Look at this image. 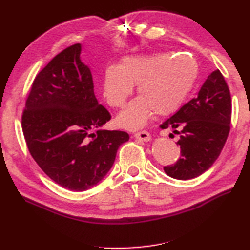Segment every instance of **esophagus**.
Here are the masks:
<instances>
[{
    "instance_id": "obj_1",
    "label": "esophagus",
    "mask_w": 250,
    "mask_h": 250,
    "mask_svg": "<svg viewBox=\"0 0 250 250\" xmlns=\"http://www.w3.org/2000/svg\"><path fill=\"white\" fill-rule=\"evenodd\" d=\"M133 137L137 138L138 140L145 141V142L151 140V135H150V133L147 132V131H145V130H143V131H139V132H135Z\"/></svg>"
}]
</instances>
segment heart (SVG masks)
Instances as JSON below:
<instances>
[{
  "instance_id": "b5f03b06",
  "label": "heart",
  "mask_w": 250,
  "mask_h": 250,
  "mask_svg": "<svg viewBox=\"0 0 250 250\" xmlns=\"http://www.w3.org/2000/svg\"><path fill=\"white\" fill-rule=\"evenodd\" d=\"M198 76L194 59L168 53L125 57L117 66L104 70L103 91L110 107L119 109L132 95L133 86L140 97L118 118L125 128L138 129L153 115L164 117L177 111L193 90Z\"/></svg>"
}]
</instances>
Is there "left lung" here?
<instances>
[{
  "label": "left lung",
  "instance_id": "obj_1",
  "mask_svg": "<svg viewBox=\"0 0 250 250\" xmlns=\"http://www.w3.org/2000/svg\"><path fill=\"white\" fill-rule=\"evenodd\" d=\"M230 120L229 88L221 71L214 70L198 96L160 125L161 129H174L180 134L176 145L181 149V158L163 167L167 174L177 180H191L208 170L227 140Z\"/></svg>",
  "mask_w": 250,
  "mask_h": 250
}]
</instances>
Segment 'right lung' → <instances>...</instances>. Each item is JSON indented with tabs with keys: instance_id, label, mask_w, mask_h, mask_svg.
<instances>
[{
	"instance_id": "obj_1",
	"label": "right lung",
	"mask_w": 250,
	"mask_h": 250,
	"mask_svg": "<svg viewBox=\"0 0 250 250\" xmlns=\"http://www.w3.org/2000/svg\"><path fill=\"white\" fill-rule=\"evenodd\" d=\"M80 50V44L69 46L36 75L22 113L33 159L55 183L78 192L104 179L129 140L125 131L100 130L111 115L97 101Z\"/></svg>"
}]
</instances>
